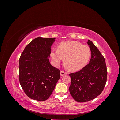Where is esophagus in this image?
<instances>
[{"instance_id":"obj_1","label":"esophagus","mask_w":120,"mask_h":120,"mask_svg":"<svg viewBox=\"0 0 120 120\" xmlns=\"http://www.w3.org/2000/svg\"><path fill=\"white\" fill-rule=\"evenodd\" d=\"M60 76H61V77H63L64 75H66L67 74V72H65L64 71H60Z\"/></svg>"}]
</instances>
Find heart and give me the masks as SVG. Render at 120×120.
Instances as JSON below:
<instances>
[{
  "mask_svg": "<svg viewBox=\"0 0 120 120\" xmlns=\"http://www.w3.org/2000/svg\"><path fill=\"white\" fill-rule=\"evenodd\" d=\"M91 54L89 46L76 41H67L50 52L54 64L58 66L64 57L66 67L72 71L81 70L89 62Z\"/></svg>",
  "mask_w": 120,
  "mask_h": 120,
  "instance_id": "b5f03b06",
  "label": "heart"
}]
</instances>
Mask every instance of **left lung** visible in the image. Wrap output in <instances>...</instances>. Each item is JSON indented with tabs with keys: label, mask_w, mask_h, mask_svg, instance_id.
<instances>
[{
	"label": "left lung",
	"mask_w": 120,
	"mask_h": 120,
	"mask_svg": "<svg viewBox=\"0 0 120 120\" xmlns=\"http://www.w3.org/2000/svg\"><path fill=\"white\" fill-rule=\"evenodd\" d=\"M87 43L92 54L90 63L79 71L69 74L71 78L70 94L79 103L92 100L100 95L107 79L105 58L92 41L88 40Z\"/></svg>",
	"instance_id": "1"
}]
</instances>
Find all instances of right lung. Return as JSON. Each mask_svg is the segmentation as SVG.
<instances>
[{
    "mask_svg": "<svg viewBox=\"0 0 120 120\" xmlns=\"http://www.w3.org/2000/svg\"><path fill=\"white\" fill-rule=\"evenodd\" d=\"M54 41L55 38H36L26 46L20 56V84L31 99H48L60 78V71L52 66L49 59Z\"/></svg>",
    "mask_w": 120,
    "mask_h": 120,
    "instance_id": "right-lung-1",
    "label": "right lung"
}]
</instances>
